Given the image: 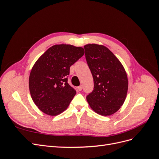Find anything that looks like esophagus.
<instances>
[{
    "label": "esophagus",
    "instance_id": "34e87169",
    "mask_svg": "<svg viewBox=\"0 0 159 159\" xmlns=\"http://www.w3.org/2000/svg\"><path fill=\"white\" fill-rule=\"evenodd\" d=\"M82 89H83V88H82V86H81V85H80L79 87H78V89L79 91H81V90H82Z\"/></svg>",
    "mask_w": 159,
    "mask_h": 159
}]
</instances>
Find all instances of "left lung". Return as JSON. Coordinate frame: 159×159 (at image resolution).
I'll return each mask as SVG.
<instances>
[{"label":"left lung","mask_w":159,"mask_h":159,"mask_svg":"<svg viewBox=\"0 0 159 159\" xmlns=\"http://www.w3.org/2000/svg\"><path fill=\"white\" fill-rule=\"evenodd\" d=\"M85 59L93 75V90L87 95L91 108L107 116L120 109L125 100L128 79L123 65L107 48L84 46Z\"/></svg>","instance_id":"obj_1"}]
</instances>
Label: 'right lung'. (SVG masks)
I'll list each match as a JSON object with an SVG mask.
<instances>
[{"label": "right lung", "mask_w": 159, "mask_h": 159, "mask_svg": "<svg viewBox=\"0 0 159 159\" xmlns=\"http://www.w3.org/2000/svg\"><path fill=\"white\" fill-rule=\"evenodd\" d=\"M84 54L81 47L55 45L36 61L30 74L29 89L33 102L42 112L55 116L68 108L76 93L68 83L70 66Z\"/></svg>", "instance_id": "right-lung-1"}]
</instances>
